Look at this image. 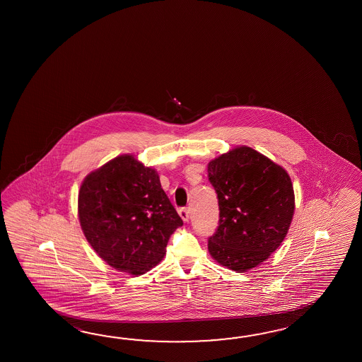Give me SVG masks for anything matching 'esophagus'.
<instances>
[{
	"label": "esophagus",
	"instance_id": "1",
	"mask_svg": "<svg viewBox=\"0 0 362 362\" xmlns=\"http://www.w3.org/2000/svg\"><path fill=\"white\" fill-rule=\"evenodd\" d=\"M178 215L181 216V218L184 221H189V209L187 208H180L178 209Z\"/></svg>",
	"mask_w": 362,
	"mask_h": 362
}]
</instances>
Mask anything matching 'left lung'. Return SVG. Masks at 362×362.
<instances>
[{"label":"left lung","mask_w":362,"mask_h":362,"mask_svg":"<svg viewBox=\"0 0 362 362\" xmlns=\"http://www.w3.org/2000/svg\"><path fill=\"white\" fill-rule=\"evenodd\" d=\"M220 218L208 251L238 273L252 269L277 250L295 209L291 178L251 147H237L208 164Z\"/></svg>","instance_id":"8db88e82"}]
</instances>
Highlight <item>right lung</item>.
I'll use <instances>...</instances> for the list:
<instances>
[{
    "label": "right lung",
    "instance_id": "right-lung-1",
    "mask_svg": "<svg viewBox=\"0 0 362 362\" xmlns=\"http://www.w3.org/2000/svg\"><path fill=\"white\" fill-rule=\"evenodd\" d=\"M78 218L93 250L112 268L141 276L165 255L182 220L153 168L122 155L88 175Z\"/></svg>",
    "mask_w": 362,
    "mask_h": 362
}]
</instances>
